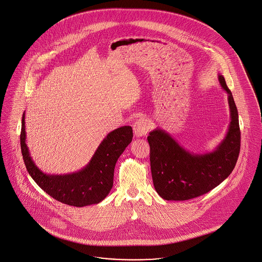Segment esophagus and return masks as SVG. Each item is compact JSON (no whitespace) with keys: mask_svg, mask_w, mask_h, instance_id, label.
Masks as SVG:
<instances>
[{"mask_svg":"<svg viewBox=\"0 0 262 262\" xmlns=\"http://www.w3.org/2000/svg\"><path fill=\"white\" fill-rule=\"evenodd\" d=\"M133 128H134V133H135L136 137H143L148 133L149 124L145 119L141 118V119L137 120V122L134 124Z\"/></svg>","mask_w":262,"mask_h":262,"instance_id":"1","label":"esophagus"}]
</instances>
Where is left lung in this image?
<instances>
[{"label":"left lung","instance_id":"obj_1","mask_svg":"<svg viewBox=\"0 0 262 262\" xmlns=\"http://www.w3.org/2000/svg\"><path fill=\"white\" fill-rule=\"evenodd\" d=\"M228 94L231 122L224 139L207 153L189 152L161 128L150 132V166L153 185L165 200H188L219 186L234 170L241 148L237 109L224 76L218 75Z\"/></svg>","mask_w":262,"mask_h":262}]
</instances>
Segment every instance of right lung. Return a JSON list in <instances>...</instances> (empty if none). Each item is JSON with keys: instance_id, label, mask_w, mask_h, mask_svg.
Returning a JSON list of instances; mask_svg holds the SVG:
<instances>
[{"instance_id": "obj_1", "label": "right lung", "mask_w": 262, "mask_h": 262, "mask_svg": "<svg viewBox=\"0 0 262 262\" xmlns=\"http://www.w3.org/2000/svg\"><path fill=\"white\" fill-rule=\"evenodd\" d=\"M25 113L23 115L20 147L27 172L46 193L62 203L82 207L97 204L104 200L113 187L116 163L132 142L133 128L124 125L109 133L85 167L66 174L43 173L32 160L26 144Z\"/></svg>"}]
</instances>
